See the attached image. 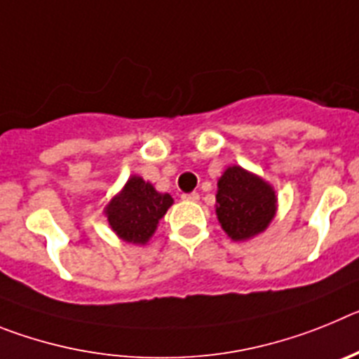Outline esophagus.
Listing matches in <instances>:
<instances>
[{"mask_svg":"<svg viewBox=\"0 0 359 359\" xmlns=\"http://www.w3.org/2000/svg\"><path fill=\"white\" fill-rule=\"evenodd\" d=\"M183 201H198L199 194L198 192H189V194H182Z\"/></svg>","mask_w":359,"mask_h":359,"instance_id":"34e87169","label":"esophagus"}]
</instances>
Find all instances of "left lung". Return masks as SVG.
Segmentation results:
<instances>
[{
  "instance_id": "8db88e82",
  "label": "left lung",
  "mask_w": 359,
  "mask_h": 359,
  "mask_svg": "<svg viewBox=\"0 0 359 359\" xmlns=\"http://www.w3.org/2000/svg\"><path fill=\"white\" fill-rule=\"evenodd\" d=\"M277 212L273 187L262 177L231 165L219 177L215 214L221 228L233 241L259 236L269 226Z\"/></svg>"
}]
</instances>
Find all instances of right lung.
Returning <instances> with one entry per match:
<instances>
[{
	"label": "right lung",
	"mask_w": 359,
	"mask_h": 359,
	"mask_svg": "<svg viewBox=\"0 0 359 359\" xmlns=\"http://www.w3.org/2000/svg\"><path fill=\"white\" fill-rule=\"evenodd\" d=\"M174 203L170 194H160L140 176H131L104 214L111 230L126 243L145 244L156 231L158 221Z\"/></svg>",
	"instance_id": "right-lung-1"
}]
</instances>
